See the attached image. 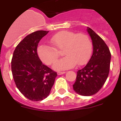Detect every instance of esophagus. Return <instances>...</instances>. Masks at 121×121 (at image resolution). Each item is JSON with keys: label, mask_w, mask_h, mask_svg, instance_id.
Returning <instances> with one entry per match:
<instances>
[{"label": "esophagus", "mask_w": 121, "mask_h": 121, "mask_svg": "<svg viewBox=\"0 0 121 121\" xmlns=\"http://www.w3.org/2000/svg\"><path fill=\"white\" fill-rule=\"evenodd\" d=\"M65 73V71H58V75H61V74H63Z\"/></svg>", "instance_id": "34e87169"}]
</instances>
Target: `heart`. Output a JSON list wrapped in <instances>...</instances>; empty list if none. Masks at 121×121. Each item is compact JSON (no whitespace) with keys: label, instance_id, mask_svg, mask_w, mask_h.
Here are the masks:
<instances>
[{"label":"heart","instance_id":"heart-1","mask_svg":"<svg viewBox=\"0 0 121 121\" xmlns=\"http://www.w3.org/2000/svg\"><path fill=\"white\" fill-rule=\"evenodd\" d=\"M50 42L54 48L41 44L37 47V54L43 63L50 65L60 56L58 50H64L63 54L66 56L54 64L56 70L70 68L76 63L83 65L91 58L93 45L89 36L85 34L61 31L53 35Z\"/></svg>","mask_w":121,"mask_h":121}]
</instances>
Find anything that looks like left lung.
I'll list each match as a JSON object with an SVG mask.
<instances>
[{"label": "left lung", "mask_w": 121, "mask_h": 121, "mask_svg": "<svg viewBox=\"0 0 121 121\" xmlns=\"http://www.w3.org/2000/svg\"><path fill=\"white\" fill-rule=\"evenodd\" d=\"M87 30L92 40L93 54L86 65L77 72L73 89L80 95L91 96L101 89L106 81L109 72L111 53L99 35L89 27Z\"/></svg>", "instance_id": "obj_1"}]
</instances>
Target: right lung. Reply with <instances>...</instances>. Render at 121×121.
Segmentation results:
<instances>
[{"mask_svg": "<svg viewBox=\"0 0 121 121\" xmlns=\"http://www.w3.org/2000/svg\"><path fill=\"white\" fill-rule=\"evenodd\" d=\"M48 31L28 35L17 45L12 59V72L16 86L32 101L46 99L54 84L57 73L43 64L37 54L40 40Z\"/></svg>", "mask_w": 121, "mask_h": 121, "instance_id": "1", "label": "right lung"}]
</instances>
